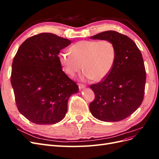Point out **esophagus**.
<instances>
[{
  "label": "esophagus",
  "instance_id": "obj_1",
  "mask_svg": "<svg viewBox=\"0 0 159 159\" xmlns=\"http://www.w3.org/2000/svg\"><path fill=\"white\" fill-rule=\"evenodd\" d=\"M78 87H79V89H84V88H85V85H84V84H78Z\"/></svg>",
  "mask_w": 159,
  "mask_h": 159
}]
</instances>
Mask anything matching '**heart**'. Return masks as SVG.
I'll return each mask as SVG.
<instances>
[{"instance_id":"obj_1","label":"heart","mask_w":159,"mask_h":159,"mask_svg":"<svg viewBox=\"0 0 159 159\" xmlns=\"http://www.w3.org/2000/svg\"><path fill=\"white\" fill-rule=\"evenodd\" d=\"M70 51L60 53V63L70 76L75 75L83 67V80H104L111 71L116 60V48L108 40L79 41L71 46Z\"/></svg>"}]
</instances>
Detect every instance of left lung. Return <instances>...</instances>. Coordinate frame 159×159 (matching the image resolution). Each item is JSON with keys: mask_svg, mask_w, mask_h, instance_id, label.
Here are the masks:
<instances>
[{"mask_svg": "<svg viewBox=\"0 0 159 159\" xmlns=\"http://www.w3.org/2000/svg\"><path fill=\"white\" fill-rule=\"evenodd\" d=\"M90 38L113 42L117 55L107 78L90 85L95 99L89 110L100 121H121L135 111L143 100L146 71L141 51L131 38L115 31L103 32Z\"/></svg>", "mask_w": 159, "mask_h": 159, "instance_id": "1", "label": "left lung"}]
</instances>
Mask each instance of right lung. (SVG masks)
I'll return each mask as SVG.
<instances>
[{"mask_svg":"<svg viewBox=\"0 0 159 159\" xmlns=\"http://www.w3.org/2000/svg\"><path fill=\"white\" fill-rule=\"evenodd\" d=\"M70 44L54 34L41 33L24 42L14 57L11 81L17 108L34 123L61 121L70 97L78 92V85L62 71L58 57Z\"/></svg>","mask_w":159,"mask_h":159,"instance_id":"add662e5","label":"right lung"}]
</instances>
